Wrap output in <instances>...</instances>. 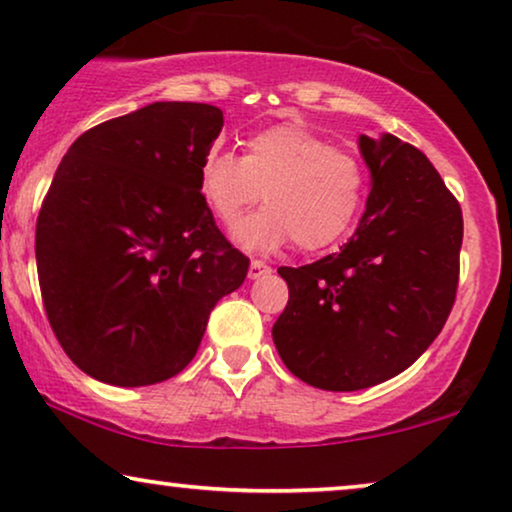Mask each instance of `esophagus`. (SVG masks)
Returning <instances> with one entry per match:
<instances>
[{
	"label": "esophagus",
	"instance_id": "esophagus-1",
	"mask_svg": "<svg viewBox=\"0 0 512 512\" xmlns=\"http://www.w3.org/2000/svg\"><path fill=\"white\" fill-rule=\"evenodd\" d=\"M268 272H270V265H268V263H263V261H251V265H249V277H251V279H258V277L268 275Z\"/></svg>",
	"mask_w": 512,
	"mask_h": 512
}]
</instances>
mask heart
Listing matches in <instances>:
<instances>
[{"instance_id": "1", "label": "heart", "mask_w": 512, "mask_h": 512, "mask_svg": "<svg viewBox=\"0 0 512 512\" xmlns=\"http://www.w3.org/2000/svg\"><path fill=\"white\" fill-rule=\"evenodd\" d=\"M200 195L223 226H235L258 200L263 212L237 228L249 249H275L291 240L317 251L354 226L368 191L359 158L303 125H272L247 139V153L212 149L198 172Z\"/></svg>"}]
</instances>
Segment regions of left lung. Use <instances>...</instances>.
<instances>
[{
  "label": "left lung",
  "mask_w": 512,
  "mask_h": 512,
  "mask_svg": "<svg viewBox=\"0 0 512 512\" xmlns=\"http://www.w3.org/2000/svg\"><path fill=\"white\" fill-rule=\"evenodd\" d=\"M373 174L359 228L338 254L279 268L289 303L272 326L284 366L326 391L375 387L443 331L459 286L461 207L422 151L361 135Z\"/></svg>",
  "instance_id": "1"
}]
</instances>
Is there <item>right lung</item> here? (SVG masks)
Listing matches in <instances>:
<instances>
[{
    "mask_svg": "<svg viewBox=\"0 0 512 512\" xmlns=\"http://www.w3.org/2000/svg\"><path fill=\"white\" fill-rule=\"evenodd\" d=\"M223 128L200 102H153L83 132L37 219V272L55 338L83 373L146 387L181 373L209 312L244 282L198 172Z\"/></svg>",
    "mask_w": 512,
    "mask_h": 512,
    "instance_id": "1",
    "label": "right lung"
}]
</instances>
